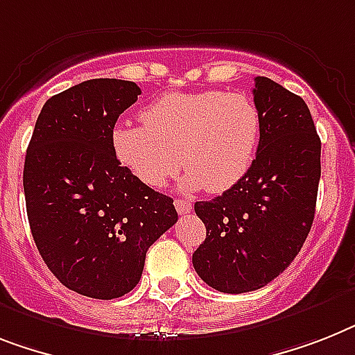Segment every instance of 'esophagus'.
Returning <instances> with one entry per match:
<instances>
[{
  "label": "esophagus",
  "instance_id": "esophagus-1",
  "mask_svg": "<svg viewBox=\"0 0 355 355\" xmlns=\"http://www.w3.org/2000/svg\"><path fill=\"white\" fill-rule=\"evenodd\" d=\"M174 205H175V210H178V214H180V216H184V214H189L190 210H192V203H190V201H187V199H175L174 201Z\"/></svg>",
  "mask_w": 355,
  "mask_h": 355
}]
</instances>
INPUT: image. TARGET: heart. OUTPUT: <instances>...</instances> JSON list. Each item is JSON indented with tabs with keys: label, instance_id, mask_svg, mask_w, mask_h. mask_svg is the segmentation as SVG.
Here are the masks:
<instances>
[{
	"label": "heart",
	"instance_id": "b5f03b06",
	"mask_svg": "<svg viewBox=\"0 0 355 355\" xmlns=\"http://www.w3.org/2000/svg\"><path fill=\"white\" fill-rule=\"evenodd\" d=\"M143 125L121 123L112 130V150L141 183L159 189L181 165L183 187L212 194L232 189L256 157L261 118L237 92H174L152 101Z\"/></svg>",
	"mask_w": 355,
	"mask_h": 355
}]
</instances>
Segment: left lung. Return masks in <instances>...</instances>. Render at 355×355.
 Instances as JSON below:
<instances>
[{
	"mask_svg": "<svg viewBox=\"0 0 355 355\" xmlns=\"http://www.w3.org/2000/svg\"><path fill=\"white\" fill-rule=\"evenodd\" d=\"M254 103L261 134L250 171L194 205L207 237L192 263L225 294L261 288L294 261L312 228L321 178V139L303 98L259 76Z\"/></svg>",
	"mask_w": 355,
	"mask_h": 355,
	"instance_id": "1",
	"label": "left lung"
}]
</instances>
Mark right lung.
<instances>
[{"label": "right lung", "mask_w": 355, "mask_h": 355, "mask_svg": "<svg viewBox=\"0 0 355 355\" xmlns=\"http://www.w3.org/2000/svg\"><path fill=\"white\" fill-rule=\"evenodd\" d=\"M141 89L89 79L52 96L23 168L26 216L49 270L78 294L114 300L141 279L146 250L178 221L174 199L123 166L112 130Z\"/></svg>", "instance_id": "right-lung-1"}]
</instances>
